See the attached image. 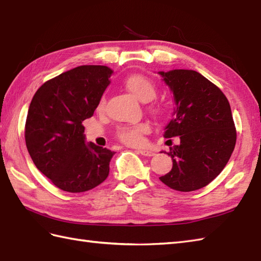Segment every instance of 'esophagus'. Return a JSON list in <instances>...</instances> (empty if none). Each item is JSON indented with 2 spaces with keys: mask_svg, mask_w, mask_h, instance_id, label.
<instances>
[{
  "mask_svg": "<svg viewBox=\"0 0 261 261\" xmlns=\"http://www.w3.org/2000/svg\"><path fill=\"white\" fill-rule=\"evenodd\" d=\"M138 152L142 154V156H145V157H151L154 154V152L151 151V150H149V149H139Z\"/></svg>",
  "mask_w": 261,
  "mask_h": 261,
  "instance_id": "1",
  "label": "esophagus"
}]
</instances>
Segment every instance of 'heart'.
I'll return each instance as SVG.
<instances>
[{"mask_svg":"<svg viewBox=\"0 0 261 261\" xmlns=\"http://www.w3.org/2000/svg\"><path fill=\"white\" fill-rule=\"evenodd\" d=\"M123 85L132 95H135L142 102L151 101L157 94V88L154 83L151 80H149L148 77L140 74H135L126 77L123 82ZM104 105L105 98L102 97L97 104V110L102 111L104 109ZM150 110L156 115H164L166 112V108L162 104H154ZM149 132H150V126L147 123H138L119 127L118 132H116V137L125 145L137 146L141 145L143 142V136L149 134Z\"/></svg>","mask_w":261,"mask_h":261,"instance_id":"b5f03b06","label":"heart"}]
</instances>
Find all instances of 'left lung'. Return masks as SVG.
Wrapping results in <instances>:
<instances>
[{"label": "left lung", "instance_id": "left-lung-1", "mask_svg": "<svg viewBox=\"0 0 261 261\" xmlns=\"http://www.w3.org/2000/svg\"><path fill=\"white\" fill-rule=\"evenodd\" d=\"M159 74L176 104L164 136L180 139L169 148L173 168L159 179L175 191H196L223 170L233 152L237 131L230 104L218 86L195 70Z\"/></svg>", "mask_w": 261, "mask_h": 261}]
</instances>
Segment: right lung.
<instances>
[{
  "instance_id": "1",
  "label": "right lung",
  "mask_w": 261,
  "mask_h": 261,
  "mask_svg": "<svg viewBox=\"0 0 261 261\" xmlns=\"http://www.w3.org/2000/svg\"><path fill=\"white\" fill-rule=\"evenodd\" d=\"M112 73L107 66H79L43 83L32 97L24 127L28 151L65 192L90 191L109 176L115 152L85 143L82 122L93 115Z\"/></svg>"
}]
</instances>
